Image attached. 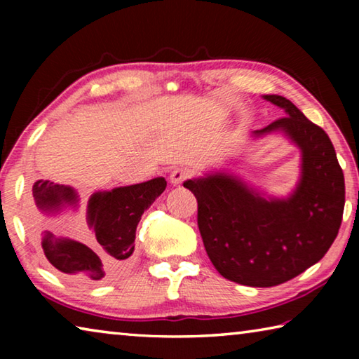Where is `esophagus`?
Here are the masks:
<instances>
[{
	"label": "esophagus",
	"mask_w": 359,
	"mask_h": 359,
	"mask_svg": "<svg viewBox=\"0 0 359 359\" xmlns=\"http://www.w3.org/2000/svg\"><path fill=\"white\" fill-rule=\"evenodd\" d=\"M188 177H190V171H188V169L175 168L174 171L169 174V182H171V185L179 187L184 184V180H187Z\"/></svg>",
	"instance_id": "34e87169"
}]
</instances>
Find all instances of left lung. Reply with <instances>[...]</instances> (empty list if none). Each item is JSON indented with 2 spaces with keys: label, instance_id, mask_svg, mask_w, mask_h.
<instances>
[{
  "label": "left lung",
  "instance_id": "1",
  "mask_svg": "<svg viewBox=\"0 0 359 359\" xmlns=\"http://www.w3.org/2000/svg\"><path fill=\"white\" fill-rule=\"evenodd\" d=\"M282 117L253 133H283L301 150V177L288 198H272L228 172L184 182L198 199V226L220 276L247 287H276L325 257L342 223L345 182L326 133L290 100L264 95Z\"/></svg>",
  "mask_w": 359,
  "mask_h": 359
}]
</instances>
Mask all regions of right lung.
I'll return each instance as SVG.
<instances>
[{"instance_id": "obj_1", "label": "right lung", "mask_w": 359, "mask_h": 359, "mask_svg": "<svg viewBox=\"0 0 359 359\" xmlns=\"http://www.w3.org/2000/svg\"><path fill=\"white\" fill-rule=\"evenodd\" d=\"M165 177L142 184L96 191L88 199L87 223L95 234L93 244L57 238L44 231L42 252L52 267L76 282H101L117 276L128 264L135 252L136 228L144 210L165 191ZM33 199L41 214L55 215L66 208L76 209L79 196L68 185L38 180L33 185Z\"/></svg>"}]
</instances>
